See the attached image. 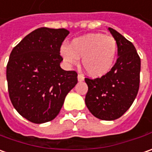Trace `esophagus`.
Returning a JSON list of instances; mask_svg holds the SVG:
<instances>
[{"label": "esophagus", "mask_w": 152, "mask_h": 152, "mask_svg": "<svg viewBox=\"0 0 152 152\" xmlns=\"http://www.w3.org/2000/svg\"><path fill=\"white\" fill-rule=\"evenodd\" d=\"M83 79H84V77H83V74H78V81H83Z\"/></svg>", "instance_id": "34e87169"}]
</instances>
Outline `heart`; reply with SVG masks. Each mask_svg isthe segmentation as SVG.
Wrapping results in <instances>:
<instances>
[{
	"label": "heart",
	"mask_w": 152,
	"mask_h": 152,
	"mask_svg": "<svg viewBox=\"0 0 152 152\" xmlns=\"http://www.w3.org/2000/svg\"><path fill=\"white\" fill-rule=\"evenodd\" d=\"M61 55L69 64H77L79 58L86 72L93 77H102L111 70L118 52L116 40L110 36L91 33L71 41L61 48Z\"/></svg>",
	"instance_id": "1"
}]
</instances>
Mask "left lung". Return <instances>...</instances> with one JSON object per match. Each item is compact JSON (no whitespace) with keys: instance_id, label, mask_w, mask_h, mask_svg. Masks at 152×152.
<instances>
[{"instance_id":"obj_1","label":"left lung","mask_w":152,"mask_h":152,"mask_svg":"<svg viewBox=\"0 0 152 152\" xmlns=\"http://www.w3.org/2000/svg\"><path fill=\"white\" fill-rule=\"evenodd\" d=\"M118 45V58L101 78H85L88 92L85 104L93 115L103 121L121 117L131 106L140 87V58L135 46L109 27Z\"/></svg>"}]
</instances>
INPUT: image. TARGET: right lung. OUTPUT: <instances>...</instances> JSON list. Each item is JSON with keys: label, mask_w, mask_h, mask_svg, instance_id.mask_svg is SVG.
Returning <instances> with one entry per match:
<instances>
[{"label": "right lung", "mask_w": 152, "mask_h": 152, "mask_svg": "<svg viewBox=\"0 0 152 152\" xmlns=\"http://www.w3.org/2000/svg\"><path fill=\"white\" fill-rule=\"evenodd\" d=\"M69 31L36 29L12 49L7 66L9 97L21 116L35 124L53 121L78 83L76 71L60 68V48Z\"/></svg>", "instance_id": "obj_1"}]
</instances>
